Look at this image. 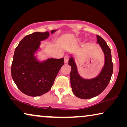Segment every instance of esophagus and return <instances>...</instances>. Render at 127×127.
Returning <instances> with one entry per match:
<instances>
[{
  "label": "esophagus",
  "mask_w": 127,
  "mask_h": 127,
  "mask_svg": "<svg viewBox=\"0 0 127 127\" xmlns=\"http://www.w3.org/2000/svg\"><path fill=\"white\" fill-rule=\"evenodd\" d=\"M69 60V57L67 56V55H66V56L64 57V62H65V64L67 63Z\"/></svg>",
  "instance_id": "esophagus-1"
}]
</instances>
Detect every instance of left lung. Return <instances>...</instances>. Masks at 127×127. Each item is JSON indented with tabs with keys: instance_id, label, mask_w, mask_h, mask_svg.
<instances>
[{
	"instance_id": "8db88e82",
	"label": "left lung",
	"mask_w": 127,
	"mask_h": 127,
	"mask_svg": "<svg viewBox=\"0 0 127 127\" xmlns=\"http://www.w3.org/2000/svg\"><path fill=\"white\" fill-rule=\"evenodd\" d=\"M96 37L97 43L100 44L105 57V66L98 77L90 80L83 79L78 74L73 59L70 58L69 61V65L72 68L70 79L72 91L75 96L81 99L94 98L102 93L108 86L113 72L110 48L100 36Z\"/></svg>"
}]
</instances>
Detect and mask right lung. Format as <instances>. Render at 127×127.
Here are the masks:
<instances>
[{
  "mask_svg": "<svg viewBox=\"0 0 127 127\" xmlns=\"http://www.w3.org/2000/svg\"><path fill=\"white\" fill-rule=\"evenodd\" d=\"M48 36V32L28 34L21 40L15 50L11 69L12 78L18 89L28 96H40L49 91L64 64L63 58L48 59L40 63L33 57L40 41Z\"/></svg>",
  "mask_w": 127,
  "mask_h": 127,
  "instance_id": "obj_1",
  "label": "right lung"
}]
</instances>
